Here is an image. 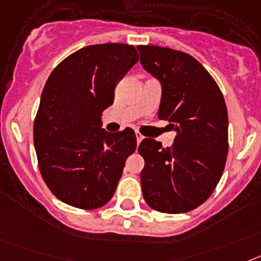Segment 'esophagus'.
Instances as JSON below:
<instances>
[{
	"instance_id": "esophagus-1",
	"label": "esophagus",
	"mask_w": 261,
	"mask_h": 261,
	"mask_svg": "<svg viewBox=\"0 0 261 261\" xmlns=\"http://www.w3.org/2000/svg\"><path fill=\"white\" fill-rule=\"evenodd\" d=\"M135 135H137V144H138V146H139L140 142H142V140L144 139V137H143V135H142V134H139V133H137V134H135Z\"/></svg>"
}]
</instances>
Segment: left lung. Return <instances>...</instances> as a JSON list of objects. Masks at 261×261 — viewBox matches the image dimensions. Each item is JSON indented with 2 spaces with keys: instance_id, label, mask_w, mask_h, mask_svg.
<instances>
[{
  "instance_id": "left-lung-1",
  "label": "left lung",
  "mask_w": 261,
  "mask_h": 261,
  "mask_svg": "<svg viewBox=\"0 0 261 261\" xmlns=\"http://www.w3.org/2000/svg\"><path fill=\"white\" fill-rule=\"evenodd\" d=\"M140 63L162 85L159 119L171 122L172 147L146 138L140 182L152 209L180 214L198 207L215 189L228 151L225 98L210 73L193 56L158 46H139Z\"/></svg>"
}]
</instances>
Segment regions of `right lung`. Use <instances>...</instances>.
I'll use <instances>...</instances> for the list:
<instances>
[{
  "instance_id": "right-lung-1",
  "label": "right lung",
  "mask_w": 261,
  "mask_h": 261,
  "mask_svg": "<svg viewBox=\"0 0 261 261\" xmlns=\"http://www.w3.org/2000/svg\"><path fill=\"white\" fill-rule=\"evenodd\" d=\"M138 60L130 44H94L73 52L49 74L34 144L43 180L64 203L97 209L112 199L137 137L130 127L108 133L101 117L114 102L117 84Z\"/></svg>"
}]
</instances>
